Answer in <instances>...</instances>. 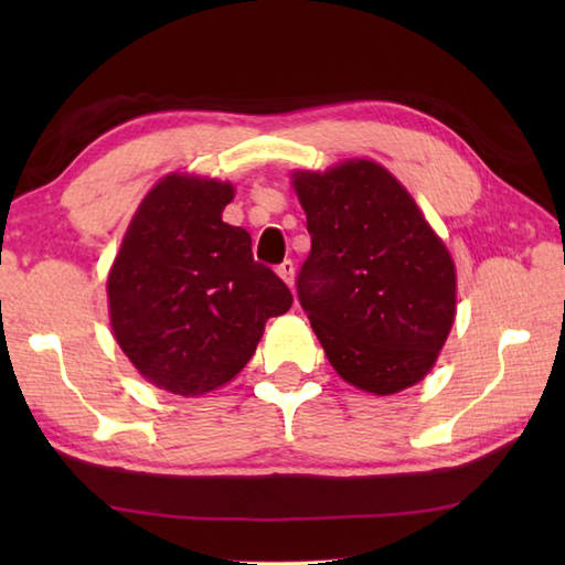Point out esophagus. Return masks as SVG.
I'll return each instance as SVG.
<instances>
[{"label": "esophagus", "mask_w": 565, "mask_h": 565, "mask_svg": "<svg viewBox=\"0 0 565 565\" xmlns=\"http://www.w3.org/2000/svg\"><path fill=\"white\" fill-rule=\"evenodd\" d=\"M276 271H279V276L281 279L289 284V286H294V274H296V267H294V262L291 259H284L279 267H276Z\"/></svg>", "instance_id": "34e87169"}]
</instances>
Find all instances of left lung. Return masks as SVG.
Returning <instances> with one entry per match:
<instances>
[{
    "mask_svg": "<svg viewBox=\"0 0 565 565\" xmlns=\"http://www.w3.org/2000/svg\"><path fill=\"white\" fill-rule=\"evenodd\" d=\"M294 186L310 233L298 301L330 364L376 395L413 386L456 313L447 247L398 179L371 160L298 172Z\"/></svg>",
    "mask_w": 565,
    "mask_h": 565,
    "instance_id": "8db88e82",
    "label": "left lung"
}]
</instances>
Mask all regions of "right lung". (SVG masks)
Masks as SVG:
<instances>
[{
	"label": "right lung",
	"mask_w": 565,
	"mask_h": 565,
	"mask_svg": "<svg viewBox=\"0 0 565 565\" xmlns=\"http://www.w3.org/2000/svg\"><path fill=\"white\" fill-rule=\"evenodd\" d=\"M233 186L170 174L142 199L109 271L114 338L158 388L203 395L257 350L264 322L294 296L252 257L245 227L223 223Z\"/></svg>",
	"instance_id": "obj_1"
}]
</instances>
